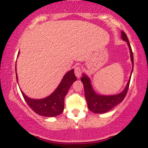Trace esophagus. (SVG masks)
Wrapping results in <instances>:
<instances>
[{
	"label": "esophagus",
	"mask_w": 148,
	"mask_h": 148,
	"mask_svg": "<svg viewBox=\"0 0 148 148\" xmlns=\"http://www.w3.org/2000/svg\"><path fill=\"white\" fill-rule=\"evenodd\" d=\"M74 73H75V75L78 78H79L81 76L82 74V70L79 66H76L75 69H74Z\"/></svg>",
	"instance_id": "1"
}]
</instances>
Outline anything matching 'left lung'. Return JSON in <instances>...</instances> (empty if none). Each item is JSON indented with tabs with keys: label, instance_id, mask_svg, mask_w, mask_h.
<instances>
[{
	"label": "left lung",
	"instance_id": "obj_1",
	"mask_svg": "<svg viewBox=\"0 0 148 148\" xmlns=\"http://www.w3.org/2000/svg\"><path fill=\"white\" fill-rule=\"evenodd\" d=\"M121 38L125 41L128 44L129 50H130V59H131L132 64V68L131 73H130V78H129L124 90L121 92L117 93V94L114 95H108H108L99 94L93 89L92 84H91V80L87 74L83 73V77L80 79L84 85L85 96L87 102L88 108H89V111L94 113H105L108 111H110L113 107H115V106H117V104L122 102L125 97H126L127 91L128 90L129 84H130V78H131V74L132 73L134 65L133 53L132 52V49L131 47H130V44L129 43L128 37H127L126 33L123 31H121Z\"/></svg>",
	"mask_w": 148,
	"mask_h": 148
}]
</instances>
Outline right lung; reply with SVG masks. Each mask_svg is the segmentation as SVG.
<instances>
[{
    "instance_id": "right-lung-1",
    "label": "right lung",
    "mask_w": 148,
    "mask_h": 148,
    "mask_svg": "<svg viewBox=\"0 0 148 148\" xmlns=\"http://www.w3.org/2000/svg\"><path fill=\"white\" fill-rule=\"evenodd\" d=\"M19 54L20 50L18 52V57L19 56ZM74 69H72L65 73L61 83L56 88L55 90L46 98L41 99L29 98L27 95L24 94L23 91L20 89L24 100L27 102L28 105L30 106V108L35 113L41 116H44V117H51L60 115L64 109L65 97L68 93L71 85L76 80V77L74 74ZM16 74L17 82H18V75H17L16 72Z\"/></svg>"
}]
</instances>
